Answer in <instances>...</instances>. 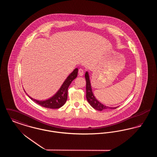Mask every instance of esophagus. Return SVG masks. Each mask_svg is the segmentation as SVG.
Here are the masks:
<instances>
[{"label": "esophagus", "mask_w": 157, "mask_h": 157, "mask_svg": "<svg viewBox=\"0 0 157 157\" xmlns=\"http://www.w3.org/2000/svg\"><path fill=\"white\" fill-rule=\"evenodd\" d=\"M78 73H79V76H83V74H84V71H83V70L82 69L80 68V69H79V71H78Z\"/></svg>", "instance_id": "34e87169"}]
</instances>
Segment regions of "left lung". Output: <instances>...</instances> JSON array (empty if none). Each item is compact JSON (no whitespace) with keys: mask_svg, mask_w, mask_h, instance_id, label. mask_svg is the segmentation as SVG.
I'll use <instances>...</instances> for the list:
<instances>
[{"mask_svg":"<svg viewBox=\"0 0 157 157\" xmlns=\"http://www.w3.org/2000/svg\"><path fill=\"white\" fill-rule=\"evenodd\" d=\"M85 79L86 81V97L88 102L89 104L90 105V106L94 108L95 109H97L98 111H101L104 109H116L118 106L117 107H110L106 106L105 105H104L102 103H101L99 101H98L97 99L94 96L92 90V86H91V83L90 81V75L88 71L85 72Z\"/></svg>","mask_w":157,"mask_h":157,"instance_id":"left-lung-1","label":"left lung"}]
</instances>
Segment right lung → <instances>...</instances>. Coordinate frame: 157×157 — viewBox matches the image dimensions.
Listing matches in <instances>:
<instances>
[{"label":"right lung","mask_w":157,"mask_h":157,"mask_svg":"<svg viewBox=\"0 0 157 157\" xmlns=\"http://www.w3.org/2000/svg\"><path fill=\"white\" fill-rule=\"evenodd\" d=\"M78 69L76 67L73 71L72 72H71L68 75L65 81L61 85L59 90L56 92V93L54 95H53L52 97L49 98L46 100L40 101L34 99L30 97L25 90L24 91L33 101L43 107L51 109L59 108L65 104L67 98V88L71 83V82H72L78 76Z\"/></svg>","instance_id":"add662e5"}]
</instances>
